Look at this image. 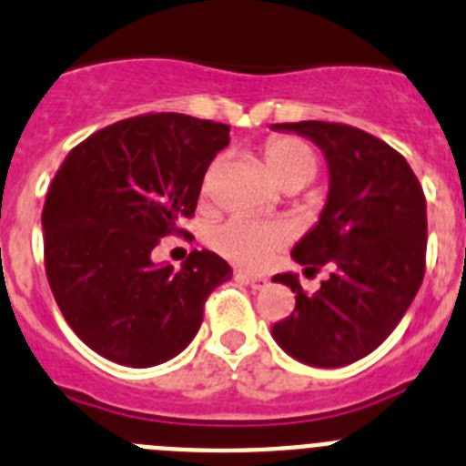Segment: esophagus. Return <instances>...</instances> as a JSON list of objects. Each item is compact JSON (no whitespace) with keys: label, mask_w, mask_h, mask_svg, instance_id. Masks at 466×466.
<instances>
[{"label":"esophagus","mask_w":466,"mask_h":466,"mask_svg":"<svg viewBox=\"0 0 466 466\" xmlns=\"http://www.w3.org/2000/svg\"><path fill=\"white\" fill-rule=\"evenodd\" d=\"M238 278H240L242 282L249 284V287H252V289H261V287H266V282H268V279L263 278V275L245 273V270H240V273H238Z\"/></svg>","instance_id":"34e87169"}]
</instances>
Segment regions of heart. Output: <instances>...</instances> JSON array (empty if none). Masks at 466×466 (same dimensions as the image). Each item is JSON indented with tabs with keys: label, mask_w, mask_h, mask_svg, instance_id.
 <instances>
[{
	"label": "heart",
	"mask_w": 466,
	"mask_h": 466,
	"mask_svg": "<svg viewBox=\"0 0 466 466\" xmlns=\"http://www.w3.org/2000/svg\"><path fill=\"white\" fill-rule=\"evenodd\" d=\"M263 163L275 182L282 188H300L312 182L319 167L315 149L310 144L289 135H278L270 137L263 147ZM214 167L208 172L203 184V191H209ZM284 230L282 226L268 224V221H257L249 217H230L224 224L209 233V245L230 261L242 263V266H261L268 261L270 254L282 245Z\"/></svg>",
	"instance_id": "heart-1"
}]
</instances>
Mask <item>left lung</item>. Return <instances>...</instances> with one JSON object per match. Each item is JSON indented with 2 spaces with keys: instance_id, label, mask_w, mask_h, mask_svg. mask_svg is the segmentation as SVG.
Listing matches in <instances>:
<instances>
[{
  "instance_id": "obj_1",
  "label": "left lung",
  "mask_w": 466,
  "mask_h": 466,
  "mask_svg": "<svg viewBox=\"0 0 466 466\" xmlns=\"http://www.w3.org/2000/svg\"><path fill=\"white\" fill-rule=\"evenodd\" d=\"M324 151L329 198L319 224L291 257L317 273H331L306 294L291 273L296 308L273 324V339L294 360L322 369L352 364L394 331L425 278L427 203L401 154L355 126L327 121L275 123Z\"/></svg>"
}]
</instances>
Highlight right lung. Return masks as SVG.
I'll use <instances>...</instances> for the list:
<instances>
[{
  "instance_id": "add662e5",
  "label": "right lung",
  "mask_w": 466,
  "mask_h": 466,
  "mask_svg": "<svg viewBox=\"0 0 466 466\" xmlns=\"http://www.w3.org/2000/svg\"><path fill=\"white\" fill-rule=\"evenodd\" d=\"M228 126L175 111L111 123L76 144L48 188L44 266L72 331L133 369L179 355L205 300L230 279L217 254L193 249L182 268L151 261L160 238L182 236Z\"/></svg>"
}]
</instances>
